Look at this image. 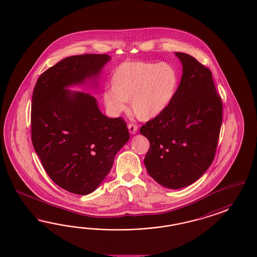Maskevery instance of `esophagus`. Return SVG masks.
I'll return each instance as SVG.
<instances>
[{
    "instance_id": "obj_1",
    "label": "esophagus",
    "mask_w": 257,
    "mask_h": 257,
    "mask_svg": "<svg viewBox=\"0 0 257 257\" xmlns=\"http://www.w3.org/2000/svg\"><path fill=\"white\" fill-rule=\"evenodd\" d=\"M127 128H128V132L131 134H135L137 133V125L135 124H127Z\"/></svg>"
}]
</instances>
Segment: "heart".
Returning <instances> with one entry per match:
<instances>
[{
  "mask_svg": "<svg viewBox=\"0 0 257 257\" xmlns=\"http://www.w3.org/2000/svg\"><path fill=\"white\" fill-rule=\"evenodd\" d=\"M179 78L166 63L126 62L117 67L110 79L111 91L103 94L108 112L120 114L132 99L133 113L148 121L164 112L176 94Z\"/></svg>",
  "mask_w": 257,
  "mask_h": 257,
  "instance_id": "heart-1",
  "label": "heart"
}]
</instances>
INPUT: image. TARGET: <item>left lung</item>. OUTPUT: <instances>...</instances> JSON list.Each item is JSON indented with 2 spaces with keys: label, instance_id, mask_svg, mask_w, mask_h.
Segmentation results:
<instances>
[{
  "label": "left lung",
  "instance_id": "obj_1",
  "mask_svg": "<svg viewBox=\"0 0 257 257\" xmlns=\"http://www.w3.org/2000/svg\"><path fill=\"white\" fill-rule=\"evenodd\" d=\"M183 74L171 105L140 133L150 141L145 166L154 180L171 190L198 180L214 159L222 124V101L208 67L175 52Z\"/></svg>",
  "mask_w": 257,
  "mask_h": 257
}]
</instances>
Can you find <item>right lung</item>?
Returning a JSON list of instances; mask_svg holds the SVG:
<instances>
[{"label":"right lung","mask_w":257,"mask_h":257,"mask_svg":"<svg viewBox=\"0 0 257 257\" xmlns=\"http://www.w3.org/2000/svg\"><path fill=\"white\" fill-rule=\"evenodd\" d=\"M105 54L65 58L47 69L35 85L31 104V139L48 176L62 189L86 195L100 186L115 155L130 139L124 120L107 118L94 96L67 87L91 84Z\"/></svg>","instance_id":"obj_1"}]
</instances>
